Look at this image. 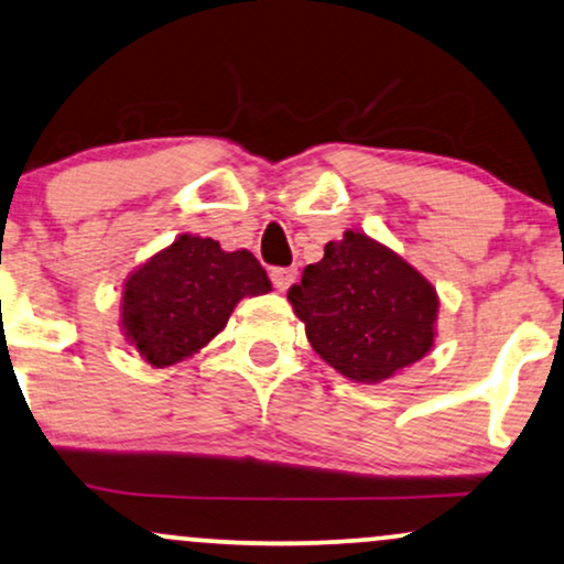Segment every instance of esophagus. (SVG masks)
<instances>
[{
	"label": "esophagus",
	"instance_id": "34e87169",
	"mask_svg": "<svg viewBox=\"0 0 564 564\" xmlns=\"http://www.w3.org/2000/svg\"><path fill=\"white\" fill-rule=\"evenodd\" d=\"M296 268H273L270 270V278H273V286L281 291V294H286V291L294 286L296 283Z\"/></svg>",
	"mask_w": 564,
	"mask_h": 564
}]
</instances>
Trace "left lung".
<instances>
[{
  "label": "left lung",
  "mask_w": 564,
  "mask_h": 564,
  "mask_svg": "<svg viewBox=\"0 0 564 564\" xmlns=\"http://www.w3.org/2000/svg\"><path fill=\"white\" fill-rule=\"evenodd\" d=\"M289 302L312 349L355 383H381L423 359L436 341L438 294L386 243L347 230L304 268Z\"/></svg>",
  "instance_id": "obj_1"
}]
</instances>
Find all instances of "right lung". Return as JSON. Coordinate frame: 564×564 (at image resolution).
<instances>
[{
  "label": "right lung",
  "mask_w": 564,
  "mask_h": 564,
  "mask_svg": "<svg viewBox=\"0 0 564 564\" xmlns=\"http://www.w3.org/2000/svg\"><path fill=\"white\" fill-rule=\"evenodd\" d=\"M268 291L273 283L252 252L181 234L123 281L120 330L152 368H171L199 355L243 296Z\"/></svg>",
  "instance_id": "right-lung-1"
}]
</instances>
